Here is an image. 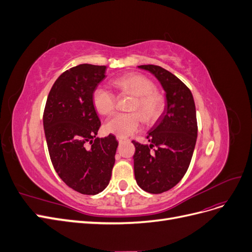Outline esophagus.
<instances>
[{"label": "esophagus", "mask_w": 252, "mask_h": 252, "mask_svg": "<svg viewBox=\"0 0 252 252\" xmlns=\"http://www.w3.org/2000/svg\"><path fill=\"white\" fill-rule=\"evenodd\" d=\"M118 141H119V143H123V142H125L126 141V139L125 138H122V136H118Z\"/></svg>", "instance_id": "obj_1"}]
</instances>
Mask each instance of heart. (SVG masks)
<instances>
[{
    "label": "heart",
    "instance_id": "heart-1",
    "mask_svg": "<svg viewBox=\"0 0 252 252\" xmlns=\"http://www.w3.org/2000/svg\"><path fill=\"white\" fill-rule=\"evenodd\" d=\"M120 94L134 95L130 109L132 112L117 113L105 124L106 132L126 138L139 130L143 121L155 124L165 109V98L156 90V84L140 73H127L112 81ZM94 109L102 116H109L117 107V96L110 90L98 86L93 93Z\"/></svg>",
    "mask_w": 252,
    "mask_h": 252
}]
</instances>
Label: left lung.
<instances>
[{"mask_svg": "<svg viewBox=\"0 0 252 252\" xmlns=\"http://www.w3.org/2000/svg\"><path fill=\"white\" fill-rule=\"evenodd\" d=\"M156 75L166 91L167 107L147 135L150 145L132 141L134 177L149 193H162L184 177L191 162L197 136L195 105L190 89L170 71L158 65H141Z\"/></svg>", "mask_w": 252, "mask_h": 252, "instance_id": "1", "label": "left lung"}]
</instances>
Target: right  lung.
I'll return each instance as SVG.
<instances>
[{
    "label": "right lung",
    "instance_id": "1",
    "mask_svg": "<svg viewBox=\"0 0 252 252\" xmlns=\"http://www.w3.org/2000/svg\"><path fill=\"white\" fill-rule=\"evenodd\" d=\"M105 72L106 66L91 64L64 71L52 85L43 113L53 168L68 187L87 195L109 184L119 145L112 134L95 138L101 122L91 96Z\"/></svg>",
    "mask_w": 252,
    "mask_h": 252
}]
</instances>
